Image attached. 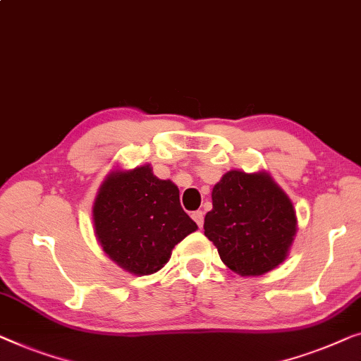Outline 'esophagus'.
Segmentation results:
<instances>
[{
  "label": "esophagus",
  "instance_id": "esophagus-1",
  "mask_svg": "<svg viewBox=\"0 0 361 361\" xmlns=\"http://www.w3.org/2000/svg\"><path fill=\"white\" fill-rule=\"evenodd\" d=\"M192 219L198 224V228H202L203 226V212H200V210L193 212L192 213Z\"/></svg>",
  "mask_w": 361,
  "mask_h": 361
}]
</instances>
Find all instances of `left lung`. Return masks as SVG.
Returning a JSON list of instances; mask_svg holds the SVG:
<instances>
[{
	"mask_svg": "<svg viewBox=\"0 0 361 361\" xmlns=\"http://www.w3.org/2000/svg\"><path fill=\"white\" fill-rule=\"evenodd\" d=\"M212 202L203 229L228 269L260 276L283 262L298 219L293 202L269 172L228 171L213 187Z\"/></svg>",
	"mask_w": 361,
	"mask_h": 361,
	"instance_id": "8db88e82",
	"label": "left lung"
}]
</instances>
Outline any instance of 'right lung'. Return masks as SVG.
<instances>
[{
    "mask_svg": "<svg viewBox=\"0 0 361 361\" xmlns=\"http://www.w3.org/2000/svg\"><path fill=\"white\" fill-rule=\"evenodd\" d=\"M92 221L109 259L137 276L163 269L174 245L197 231L182 210L177 185L158 179L149 164L109 172L94 200Z\"/></svg>",
    "mask_w": 361,
    "mask_h": 361,
    "instance_id": "obj_1",
    "label": "right lung"
}]
</instances>
